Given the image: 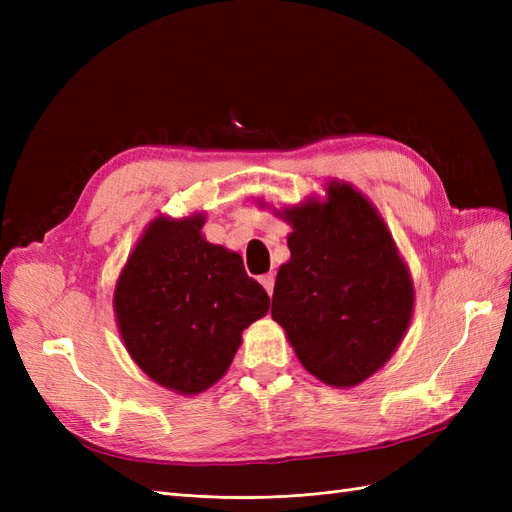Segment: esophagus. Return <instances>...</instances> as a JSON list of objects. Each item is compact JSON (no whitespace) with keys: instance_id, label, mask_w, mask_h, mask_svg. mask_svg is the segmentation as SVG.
Instances as JSON below:
<instances>
[{"instance_id":"1","label":"esophagus","mask_w":512,"mask_h":512,"mask_svg":"<svg viewBox=\"0 0 512 512\" xmlns=\"http://www.w3.org/2000/svg\"><path fill=\"white\" fill-rule=\"evenodd\" d=\"M258 282L262 284V288H265V290L269 292V297H271L273 286H275V277H273V273H265V275H260V277H258Z\"/></svg>"}]
</instances>
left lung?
I'll return each instance as SVG.
<instances>
[{
    "label": "left lung",
    "mask_w": 512,
    "mask_h": 512,
    "mask_svg": "<svg viewBox=\"0 0 512 512\" xmlns=\"http://www.w3.org/2000/svg\"><path fill=\"white\" fill-rule=\"evenodd\" d=\"M290 260L280 267L271 316L309 374L354 386L391 359L414 305L410 273L365 196L329 185L327 203L286 211Z\"/></svg>",
    "instance_id": "8db88e82"
}]
</instances>
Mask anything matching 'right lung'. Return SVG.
<instances>
[{
    "instance_id": "right-lung-1",
    "label": "right lung",
    "mask_w": 512,
    "mask_h": 512,
    "mask_svg": "<svg viewBox=\"0 0 512 512\" xmlns=\"http://www.w3.org/2000/svg\"><path fill=\"white\" fill-rule=\"evenodd\" d=\"M203 215L158 218L136 243L115 288L117 324L134 363L170 391L218 382L243 329L269 312V294L239 254L200 237Z\"/></svg>"
}]
</instances>
